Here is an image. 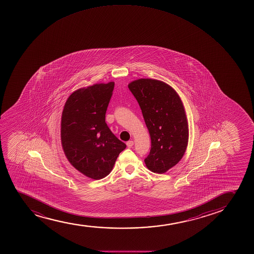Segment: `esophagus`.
Listing matches in <instances>:
<instances>
[{
  "instance_id": "34e87169",
  "label": "esophagus",
  "mask_w": 254,
  "mask_h": 254,
  "mask_svg": "<svg viewBox=\"0 0 254 254\" xmlns=\"http://www.w3.org/2000/svg\"><path fill=\"white\" fill-rule=\"evenodd\" d=\"M134 143L133 141H128V142H127V146L128 147V148H131L132 147V145H133Z\"/></svg>"
}]
</instances>
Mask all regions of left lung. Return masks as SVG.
I'll return each instance as SVG.
<instances>
[{
	"instance_id": "8db88e82",
	"label": "left lung",
	"mask_w": 254,
	"mask_h": 254,
	"mask_svg": "<svg viewBox=\"0 0 254 254\" xmlns=\"http://www.w3.org/2000/svg\"><path fill=\"white\" fill-rule=\"evenodd\" d=\"M128 88L142 110L151 149L144 160L147 168L163 174L183 159L188 144L185 108L177 91L160 80L139 78Z\"/></svg>"
}]
</instances>
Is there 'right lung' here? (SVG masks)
Returning <instances> with one entry per match:
<instances>
[{"label": "right lung", "mask_w": 254, "mask_h": 254, "mask_svg": "<svg viewBox=\"0 0 254 254\" xmlns=\"http://www.w3.org/2000/svg\"><path fill=\"white\" fill-rule=\"evenodd\" d=\"M114 82L78 88L67 98L61 121L63 152L83 176L100 180L108 176L126 144L111 132L106 112Z\"/></svg>", "instance_id": "add662e5"}]
</instances>
